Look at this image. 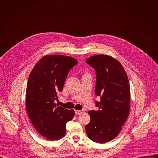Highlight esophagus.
Masks as SVG:
<instances>
[{
	"label": "esophagus",
	"instance_id": "1",
	"mask_svg": "<svg viewBox=\"0 0 158 158\" xmlns=\"http://www.w3.org/2000/svg\"><path fill=\"white\" fill-rule=\"evenodd\" d=\"M75 113L76 115H80L84 113V110H75Z\"/></svg>",
	"mask_w": 158,
	"mask_h": 158
}]
</instances>
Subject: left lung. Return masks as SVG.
Listing matches in <instances>:
<instances>
[{
	"instance_id": "8db88e82",
	"label": "left lung",
	"mask_w": 158,
	"mask_h": 158,
	"mask_svg": "<svg viewBox=\"0 0 158 158\" xmlns=\"http://www.w3.org/2000/svg\"><path fill=\"white\" fill-rule=\"evenodd\" d=\"M96 75L95 94L98 110H89L91 121L85 127L89 138L105 143L115 138L126 122L130 110V87L121 64L107 55H96L86 59Z\"/></svg>"
}]
</instances>
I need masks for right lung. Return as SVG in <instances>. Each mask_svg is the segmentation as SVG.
<instances>
[{
	"instance_id": "right-lung-1",
	"label": "right lung",
	"mask_w": 158,
	"mask_h": 158,
	"mask_svg": "<svg viewBox=\"0 0 158 158\" xmlns=\"http://www.w3.org/2000/svg\"><path fill=\"white\" fill-rule=\"evenodd\" d=\"M78 63L69 56L48 55L35 65L27 81L26 106L36 131L49 140H59L66 132V123L73 119L74 110L54 103L62 91L71 69Z\"/></svg>"
}]
</instances>
